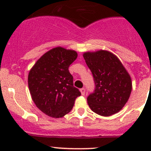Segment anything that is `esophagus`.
Masks as SVG:
<instances>
[{
    "label": "esophagus",
    "instance_id": "obj_1",
    "mask_svg": "<svg viewBox=\"0 0 151 151\" xmlns=\"http://www.w3.org/2000/svg\"><path fill=\"white\" fill-rule=\"evenodd\" d=\"M80 92H81L82 95L84 96L85 93V88H81V89H80Z\"/></svg>",
    "mask_w": 151,
    "mask_h": 151
}]
</instances>
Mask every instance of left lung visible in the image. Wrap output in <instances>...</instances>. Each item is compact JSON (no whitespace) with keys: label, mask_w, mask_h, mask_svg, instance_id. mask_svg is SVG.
Listing matches in <instances>:
<instances>
[{"label":"left lung","mask_w":151,"mask_h":151,"mask_svg":"<svg viewBox=\"0 0 151 151\" xmlns=\"http://www.w3.org/2000/svg\"><path fill=\"white\" fill-rule=\"evenodd\" d=\"M83 57L95 83L93 93L87 98L88 106L101 116H110L118 112L132 92L129 73L119 59L106 50L87 52Z\"/></svg>","instance_id":"1"}]
</instances>
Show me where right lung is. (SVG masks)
I'll return each mask as SVG.
<instances>
[{
	"label": "right lung",
	"mask_w": 151,
	"mask_h": 151,
	"mask_svg": "<svg viewBox=\"0 0 151 151\" xmlns=\"http://www.w3.org/2000/svg\"><path fill=\"white\" fill-rule=\"evenodd\" d=\"M74 50L58 47L44 54L28 74V87L33 102L42 112L55 118L72 109L81 93L74 86L68 67L77 59Z\"/></svg>",
	"instance_id": "right-lung-1"
}]
</instances>
